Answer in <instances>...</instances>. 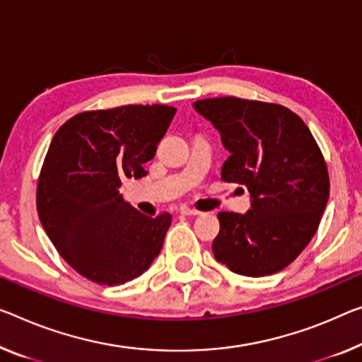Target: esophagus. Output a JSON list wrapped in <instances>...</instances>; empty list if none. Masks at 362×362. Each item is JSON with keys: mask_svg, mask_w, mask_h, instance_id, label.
<instances>
[{"mask_svg": "<svg viewBox=\"0 0 362 362\" xmlns=\"http://www.w3.org/2000/svg\"><path fill=\"white\" fill-rule=\"evenodd\" d=\"M180 214H182V215H199L200 212L196 209H191V207H186V205H182V207L180 209Z\"/></svg>", "mask_w": 362, "mask_h": 362, "instance_id": "esophagus-1", "label": "esophagus"}]
</instances>
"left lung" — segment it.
I'll use <instances>...</instances> for the list:
<instances>
[{
  "label": "left lung",
  "mask_w": 362,
  "mask_h": 362,
  "mask_svg": "<svg viewBox=\"0 0 362 362\" xmlns=\"http://www.w3.org/2000/svg\"><path fill=\"white\" fill-rule=\"evenodd\" d=\"M194 108L230 152L221 180L244 185L252 197L247 214H218L215 259L238 275L276 274L319 228L330 192L324 155L304 121L283 105L215 97Z\"/></svg>",
  "instance_id": "8db88e82"
}]
</instances>
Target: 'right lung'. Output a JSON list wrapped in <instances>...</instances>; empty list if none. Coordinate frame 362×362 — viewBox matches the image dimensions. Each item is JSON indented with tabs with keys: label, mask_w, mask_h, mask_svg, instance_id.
I'll return each mask as SVG.
<instances>
[{
	"label": "right lung",
	"mask_w": 362,
	"mask_h": 362,
	"mask_svg": "<svg viewBox=\"0 0 362 362\" xmlns=\"http://www.w3.org/2000/svg\"><path fill=\"white\" fill-rule=\"evenodd\" d=\"M176 113L168 105L82 111L54 134L37 185V212L61 257L98 285H123L160 254L171 215L147 216L119 194L146 176Z\"/></svg>",
	"instance_id": "1"
}]
</instances>
